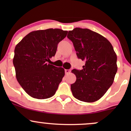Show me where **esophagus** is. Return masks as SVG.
Segmentation results:
<instances>
[{"mask_svg": "<svg viewBox=\"0 0 131 131\" xmlns=\"http://www.w3.org/2000/svg\"><path fill=\"white\" fill-rule=\"evenodd\" d=\"M64 71H65L66 74H68V73H70L71 72V70H64Z\"/></svg>", "mask_w": 131, "mask_h": 131, "instance_id": "34e87169", "label": "esophagus"}]
</instances>
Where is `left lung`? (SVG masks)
Returning a JSON list of instances; mask_svg holds the SVG:
<instances>
[{"instance_id": "left-lung-1", "label": "left lung", "mask_w": 131, "mask_h": 131, "mask_svg": "<svg viewBox=\"0 0 131 131\" xmlns=\"http://www.w3.org/2000/svg\"><path fill=\"white\" fill-rule=\"evenodd\" d=\"M67 37L73 43L78 58L85 61L82 70L71 71L76 76L71 85L72 94L81 101H97L112 85L118 70L112 43L99 33L79 28L69 31Z\"/></svg>"}]
</instances>
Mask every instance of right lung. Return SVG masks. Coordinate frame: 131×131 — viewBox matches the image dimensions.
<instances>
[{
	"mask_svg": "<svg viewBox=\"0 0 131 131\" xmlns=\"http://www.w3.org/2000/svg\"><path fill=\"white\" fill-rule=\"evenodd\" d=\"M67 33V31L52 28L32 31L15 48L13 63L16 79L33 98L48 99L56 92L64 70L47 61L55 56L58 43Z\"/></svg>",
	"mask_w": 131,
	"mask_h": 131,
	"instance_id": "right-lung-1",
	"label": "right lung"
}]
</instances>
